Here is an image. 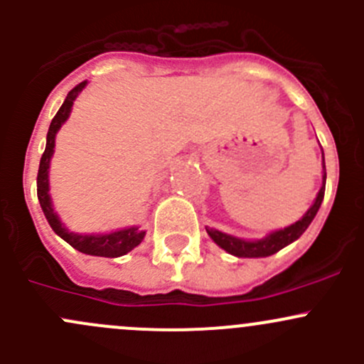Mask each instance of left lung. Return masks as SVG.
<instances>
[{"mask_svg": "<svg viewBox=\"0 0 364 364\" xmlns=\"http://www.w3.org/2000/svg\"><path fill=\"white\" fill-rule=\"evenodd\" d=\"M322 168H326L324 153H322ZM324 190H326V172L324 176H322V186L317 193V199H315V203L311 204V208L304 213L303 218L297 220V222L292 223V225L285 227V229L277 230V232H271L269 236L264 237V240L245 241V240H240V237L229 236V234H223L215 229H205V230H208L211 240L215 241L220 248L232 253V255L248 257V259H252V257H269L273 255V253H277L278 250H282L284 247H287V245H291L292 241H296L297 237L308 229V225H310L311 220H314L315 215H317L318 208H321L322 199H324Z\"/></svg>", "mask_w": 364, "mask_h": 364, "instance_id": "obj_1", "label": "left lung"}]
</instances>
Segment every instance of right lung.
Here are the masks:
<instances>
[{
	"label": "right lung",
	"instance_id": "add662e5",
	"mask_svg": "<svg viewBox=\"0 0 364 364\" xmlns=\"http://www.w3.org/2000/svg\"><path fill=\"white\" fill-rule=\"evenodd\" d=\"M86 86V80L80 84H77L73 90L68 91L67 98H65L63 105L60 107V111L56 112V116L50 121L49 132H47V144L46 151H43L42 159H40V167H38V176H36V196H38L40 205H42V211L46 215L47 222L53 227L54 232L60 237H63L65 241L73 247L75 250L87 253V255H97V257H121L124 253H128L132 248L137 247L142 240H144V234L142 230H139L137 227H130V229L116 230L111 234H75L68 232L67 227L60 222L58 215L54 213L53 204H50L49 197V161L50 156L54 153V139H56L58 130L61 128V124L67 121L72 111L73 100L77 98V95L82 91V87Z\"/></svg>",
	"mask_w": 364,
	"mask_h": 364
}]
</instances>
